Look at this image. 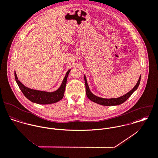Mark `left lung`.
I'll return each mask as SVG.
<instances>
[{
    "instance_id": "obj_1",
    "label": "left lung",
    "mask_w": 158,
    "mask_h": 158,
    "mask_svg": "<svg viewBox=\"0 0 158 158\" xmlns=\"http://www.w3.org/2000/svg\"><path fill=\"white\" fill-rule=\"evenodd\" d=\"M84 78H85V86H86V96L89 99H90L91 101L100 104V105H105V106H113V105H118L124 103L132 94V93L138 88L140 80H141V75L139 77V79L135 85V86L127 93L126 94L119 97L118 98H110V99H106V98H102L98 97L96 95H94L91 91L89 88L87 80H86V77L85 75H84Z\"/></svg>"
}]
</instances>
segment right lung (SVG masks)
Here are the masks:
<instances>
[{
	"label": "right lung",
	"instance_id": "add662e5",
	"mask_svg": "<svg viewBox=\"0 0 158 158\" xmlns=\"http://www.w3.org/2000/svg\"><path fill=\"white\" fill-rule=\"evenodd\" d=\"M70 71V69H69L67 72L60 87L56 91H54L53 92L39 91L32 89L25 86L19 80H18V78L15 72V80L21 92L24 95V96L30 101L38 104H51L60 101L63 98L65 85L67 83V79Z\"/></svg>",
	"mask_w": 158,
	"mask_h": 158
}]
</instances>
